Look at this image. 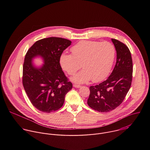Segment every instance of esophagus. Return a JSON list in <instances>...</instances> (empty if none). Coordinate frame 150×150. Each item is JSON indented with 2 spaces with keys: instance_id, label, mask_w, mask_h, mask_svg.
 <instances>
[{
  "instance_id": "1",
  "label": "esophagus",
  "mask_w": 150,
  "mask_h": 150,
  "mask_svg": "<svg viewBox=\"0 0 150 150\" xmlns=\"http://www.w3.org/2000/svg\"><path fill=\"white\" fill-rule=\"evenodd\" d=\"M74 87L75 88H81V87L80 85H78V84H74Z\"/></svg>"
}]
</instances>
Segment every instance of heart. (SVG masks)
Here are the masks:
<instances>
[{
    "instance_id": "obj_1",
    "label": "heart",
    "mask_w": 150,
    "mask_h": 150,
    "mask_svg": "<svg viewBox=\"0 0 150 150\" xmlns=\"http://www.w3.org/2000/svg\"><path fill=\"white\" fill-rule=\"evenodd\" d=\"M72 54L63 53L60 57L62 69L74 75L82 67L79 72L71 78L76 83H84L92 79L100 82L108 76L115 57V48L109 42L81 41L74 46Z\"/></svg>"
}]
</instances>
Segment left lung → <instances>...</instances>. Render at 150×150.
Listing matches in <instances>:
<instances>
[{
    "label": "left lung",
    "instance_id": "obj_1",
    "mask_svg": "<svg viewBox=\"0 0 150 150\" xmlns=\"http://www.w3.org/2000/svg\"><path fill=\"white\" fill-rule=\"evenodd\" d=\"M116 51V63L108 79L90 87L87 104L99 112H109L116 109L129 91L132 78L133 65L128 47L117 40L112 38Z\"/></svg>",
    "mask_w": 150,
    "mask_h": 150
}]
</instances>
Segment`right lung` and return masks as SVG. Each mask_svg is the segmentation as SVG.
Listing matches in <instances>:
<instances>
[{"instance_id":"right-lung-1","label":"right lung","mask_w":150,"mask_h":150,"mask_svg":"<svg viewBox=\"0 0 150 150\" xmlns=\"http://www.w3.org/2000/svg\"><path fill=\"white\" fill-rule=\"evenodd\" d=\"M71 42L59 37L43 38L37 41L25 55L23 86L32 104L41 112L50 113L59 109L72 88L60 65V56ZM38 57L44 64L37 67L33 60Z\"/></svg>"}]
</instances>
